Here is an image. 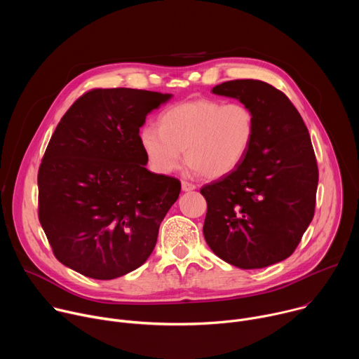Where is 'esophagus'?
<instances>
[{
  "instance_id": "obj_1",
  "label": "esophagus",
  "mask_w": 359,
  "mask_h": 359,
  "mask_svg": "<svg viewBox=\"0 0 359 359\" xmlns=\"http://www.w3.org/2000/svg\"><path fill=\"white\" fill-rule=\"evenodd\" d=\"M194 189H196V186H194L193 183H189V182H186V180L182 182V190H183V191H191V190H194Z\"/></svg>"
}]
</instances>
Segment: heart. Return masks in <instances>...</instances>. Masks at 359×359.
I'll use <instances>...</instances> for the list:
<instances>
[{"mask_svg":"<svg viewBox=\"0 0 359 359\" xmlns=\"http://www.w3.org/2000/svg\"><path fill=\"white\" fill-rule=\"evenodd\" d=\"M159 129L144 126L140 144L151 170L168 175L186 162L208 179L233 173L245 159L255 137V116L241 102L224 104L201 97L161 114Z\"/></svg>","mask_w":359,"mask_h":359,"instance_id":"heart-1","label":"heart"}]
</instances>
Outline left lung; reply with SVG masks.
I'll list each match as a JSON object with an SVG mask.
<instances>
[{
	"label": "left lung",
	"mask_w": 359,
	"mask_h": 359,
	"mask_svg": "<svg viewBox=\"0 0 359 359\" xmlns=\"http://www.w3.org/2000/svg\"><path fill=\"white\" fill-rule=\"evenodd\" d=\"M212 92L252 109L255 137L233 173L200 189L208 201L203 234L226 263L269 267L290 257L314 217L318 166L311 137L291 100L267 82L227 81Z\"/></svg>",
	"instance_id": "1"
}]
</instances>
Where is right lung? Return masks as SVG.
<instances>
[{
	"mask_svg": "<svg viewBox=\"0 0 359 359\" xmlns=\"http://www.w3.org/2000/svg\"><path fill=\"white\" fill-rule=\"evenodd\" d=\"M170 97L96 88L62 116L38 170V217L64 266L112 280L149 259L182 184L144 168L139 128Z\"/></svg>",
	"mask_w": 359,
	"mask_h": 359,
	"instance_id": "add662e5",
	"label": "right lung"
}]
</instances>
